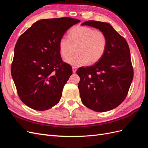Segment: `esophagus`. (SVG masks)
Masks as SVG:
<instances>
[{
	"label": "esophagus",
	"instance_id": "obj_1",
	"mask_svg": "<svg viewBox=\"0 0 148 148\" xmlns=\"http://www.w3.org/2000/svg\"><path fill=\"white\" fill-rule=\"evenodd\" d=\"M77 68H76V67H75V66H73L72 67V70H73V73H75L76 72V71H77Z\"/></svg>",
	"mask_w": 148,
	"mask_h": 148
}]
</instances>
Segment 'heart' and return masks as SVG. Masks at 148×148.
<instances>
[{"label":"heart","mask_w":148,"mask_h":148,"mask_svg":"<svg viewBox=\"0 0 148 148\" xmlns=\"http://www.w3.org/2000/svg\"><path fill=\"white\" fill-rule=\"evenodd\" d=\"M69 38H62L59 44L61 57L66 60L77 50V54L67 60L74 66L95 64L105 54L107 39L102 31L86 26H78L71 29Z\"/></svg>","instance_id":"heart-1"}]
</instances>
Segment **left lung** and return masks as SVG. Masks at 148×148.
<instances>
[{
  "mask_svg": "<svg viewBox=\"0 0 148 148\" xmlns=\"http://www.w3.org/2000/svg\"><path fill=\"white\" fill-rule=\"evenodd\" d=\"M106 34L107 46L100 61L80 67L78 87L83 104L94 111L103 112L115 109L126 98L133 78L130 51L125 39L107 23L85 21Z\"/></svg>",
  "mask_w": 148,
  "mask_h": 148,
  "instance_id": "1",
  "label": "left lung"
}]
</instances>
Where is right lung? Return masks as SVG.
<instances>
[{
	"mask_svg": "<svg viewBox=\"0 0 148 148\" xmlns=\"http://www.w3.org/2000/svg\"><path fill=\"white\" fill-rule=\"evenodd\" d=\"M79 21L70 17L41 20L18 39L11 74L20 99L30 108L48 110L60 100L72 68L62 59L59 41Z\"/></svg>",
	"mask_w": 148,
	"mask_h": 148,
	"instance_id": "1",
	"label": "right lung"
}]
</instances>
